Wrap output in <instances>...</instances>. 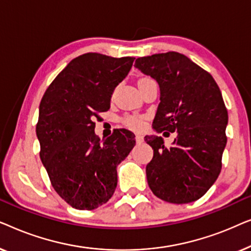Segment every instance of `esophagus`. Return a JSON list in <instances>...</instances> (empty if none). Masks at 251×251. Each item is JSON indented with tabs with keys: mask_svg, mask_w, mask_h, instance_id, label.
Segmentation results:
<instances>
[{
	"mask_svg": "<svg viewBox=\"0 0 251 251\" xmlns=\"http://www.w3.org/2000/svg\"><path fill=\"white\" fill-rule=\"evenodd\" d=\"M143 140H144V138H143L142 135H136V142L137 143H143Z\"/></svg>",
	"mask_w": 251,
	"mask_h": 251,
	"instance_id": "obj_1",
	"label": "esophagus"
}]
</instances>
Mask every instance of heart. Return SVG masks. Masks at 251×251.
Here are the masks:
<instances>
[{"instance_id":"obj_1","label":"heart","mask_w":251,"mask_h":251,"mask_svg":"<svg viewBox=\"0 0 251 251\" xmlns=\"http://www.w3.org/2000/svg\"><path fill=\"white\" fill-rule=\"evenodd\" d=\"M144 80V78H142ZM126 125L133 130H140L144 126V121L142 118H138V116H128V118L125 119Z\"/></svg>"}]
</instances>
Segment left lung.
Segmentation results:
<instances>
[{
  "label": "left lung",
  "mask_w": 251,
  "mask_h": 251,
  "mask_svg": "<svg viewBox=\"0 0 251 251\" xmlns=\"http://www.w3.org/2000/svg\"><path fill=\"white\" fill-rule=\"evenodd\" d=\"M135 66L159 83L153 129L177 131L171 147L164 146L161 137L145 136L153 149V159L146 166L149 186L170 203L197 201L222 169L228 121L222 92L208 72L175 51L137 58Z\"/></svg>",
  "instance_id": "1"
}]
</instances>
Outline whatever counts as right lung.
Here are the masks:
<instances>
[{"label": "right lung", "instance_id": "add662e5", "mask_svg": "<svg viewBox=\"0 0 251 251\" xmlns=\"http://www.w3.org/2000/svg\"><path fill=\"white\" fill-rule=\"evenodd\" d=\"M133 57L89 52L74 58L52 81L39 109L40 157L54 191L78 210H92L112 198L116 168L136 145L135 135L116 129L102 140L96 118L111 105L113 91L131 70Z\"/></svg>", "mask_w": 251, "mask_h": 251}]
</instances>
